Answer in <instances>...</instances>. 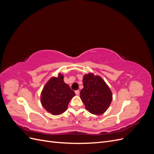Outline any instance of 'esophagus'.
Here are the masks:
<instances>
[{
    "mask_svg": "<svg viewBox=\"0 0 154 154\" xmlns=\"http://www.w3.org/2000/svg\"><path fill=\"white\" fill-rule=\"evenodd\" d=\"M75 94H76V95H79V94H80V91H79L78 90L75 91Z\"/></svg>",
    "mask_w": 154,
    "mask_h": 154,
    "instance_id": "esophagus-1",
    "label": "esophagus"
}]
</instances>
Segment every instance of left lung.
<instances>
[{
	"mask_svg": "<svg viewBox=\"0 0 154 154\" xmlns=\"http://www.w3.org/2000/svg\"><path fill=\"white\" fill-rule=\"evenodd\" d=\"M83 83L80 97L86 109L92 114H103L112 100L109 86L100 76H94L92 73L84 75Z\"/></svg>",
	"mask_w": 154,
	"mask_h": 154,
	"instance_id": "8db88e82",
	"label": "left lung"
}]
</instances>
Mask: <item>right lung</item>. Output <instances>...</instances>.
<instances>
[{
  "label": "right lung",
  "instance_id": "add662e5",
  "mask_svg": "<svg viewBox=\"0 0 154 154\" xmlns=\"http://www.w3.org/2000/svg\"><path fill=\"white\" fill-rule=\"evenodd\" d=\"M75 93L63 82V76L51 78L44 86L41 94V103L53 115H60L67 109L70 100Z\"/></svg>",
  "mask_w": 154,
  "mask_h": 154
}]
</instances>
